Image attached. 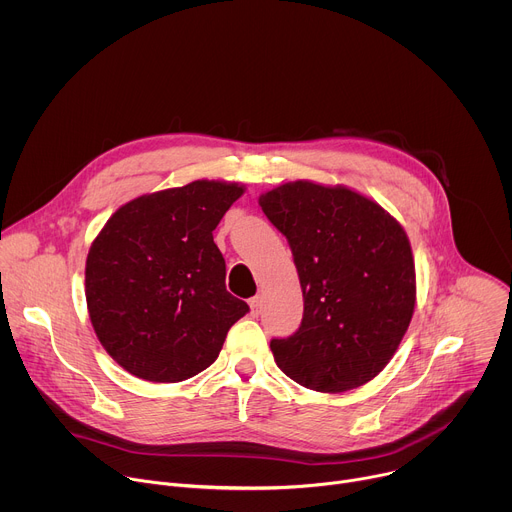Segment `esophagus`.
<instances>
[{"instance_id": "1", "label": "esophagus", "mask_w": 512, "mask_h": 512, "mask_svg": "<svg viewBox=\"0 0 512 512\" xmlns=\"http://www.w3.org/2000/svg\"><path fill=\"white\" fill-rule=\"evenodd\" d=\"M249 308H251V314L253 316H259V312H261V300L255 296V298H251L249 300Z\"/></svg>"}]
</instances>
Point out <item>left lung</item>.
I'll list each match as a JSON object with an SVG mask.
<instances>
[{
    "label": "left lung",
    "instance_id": "obj_1",
    "mask_svg": "<svg viewBox=\"0 0 512 512\" xmlns=\"http://www.w3.org/2000/svg\"><path fill=\"white\" fill-rule=\"evenodd\" d=\"M259 204L287 239L304 294L298 332L271 340L277 367L320 393L369 383L415 310L407 233L381 204L346 186L296 180L261 194Z\"/></svg>",
    "mask_w": 512,
    "mask_h": 512
}]
</instances>
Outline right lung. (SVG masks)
I'll return each instance as SVG.
<instances>
[{
    "mask_svg": "<svg viewBox=\"0 0 512 512\" xmlns=\"http://www.w3.org/2000/svg\"><path fill=\"white\" fill-rule=\"evenodd\" d=\"M245 186L196 180L123 204L93 241L85 296L95 334L137 379L186 381L216 360L249 306L225 287L212 239Z\"/></svg>",
    "mask_w": 512,
    "mask_h": 512,
    "instance_id": "obj_1",
    "label": "right lung"
}]
</instances>
